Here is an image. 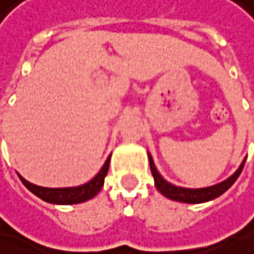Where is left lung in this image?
<instances>
[{"label": "left lung", "mask_w": 254, "mask_h": 254, "mask_svg": "<svg viewBox=\"0 0 254 254\" xmlns=\"http://www.w3.org/2000/svg\"><path fill=\"white\" fill-rule=\"evenodd\" d=\"M147 156H149L150 171H152V175H153L154 187L157 188V190L162 195H165L166 198L172 199V201L185 202V204H202V202H208V201L218 198L220 195H223L237 181V178L240 176V173L243 171V166H245L246 162L245 159L236 172L233 173L230 178H227L226 181H223V182H220L217 185L207 187V188H182V187H176L171 182H168L156 169L152 154L147 152Z\"/></svg>", "instance_id": "obj_1"}]
</instances>
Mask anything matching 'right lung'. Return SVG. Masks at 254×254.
Returning a JSON list of instances; mask_svg holds the SVG:
<instances>
[{"label":"right lung","instance_id":"right-lung-1","mask_svg":"<svg viewBox=\"0 0 254 254\" xmlns=\"http://www.w3.org/2000/svg\"><path fill=\"white\" fill-rule=\"evenodd\" d=\"M110 160H111V154L105 160V163L101 168L100 172L97 173L89 182L79 185V187L45 188V187H39V185H34V184L28 182L27 179H24L20 173H17V175L21 179V182L24 184V187L28 190H31L36 196H39L40 199H43L46 202H50V204H58V205H72V204L85 202V201L94 198L100 192L101 188L104 187V179H105V176L108 173Z\"/></svg>","mask_w":254,"mask_h":254}]
</instances>
